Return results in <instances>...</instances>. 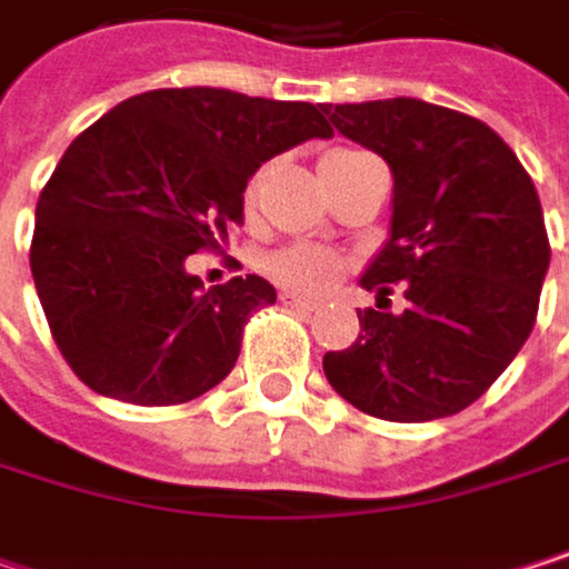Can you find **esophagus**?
Here are the masks:
<instances>
[{
  "label": "esophagus",
  "mask_w": 569,
  "mask_h": 569,
  "mask_svg": "<svg viewBox=\"0 0 569 569\" xmlns=\"http://www.w3.org/2000/svg\"><path fill=\"white\" fill-rule=\"evenodd\" d=\"M280 302L289 306V309H299V312H312L319 302L316 299H306V296H299V292H280Z\"/></svg>",
  "instance_id": "34e87169"
}]
</instances>
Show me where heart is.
I'll use <instances>...</instances> for the list:
<instances>
[{"label":"heart","mask_w":569,"mask_h":569,"mask_svg":"<svg viewBox=\"0 0 569 569\" xmlns=\"http://www.w3.org/2000/svg\"><path fill=\"white\" fill-rule=\"evenodd\" d=\"M349 154H356V151H336V154H329L322 161V168H329V164H336V161H342ZM263 180H267V171L250 177L247 193H243L247 207L257 203V197L263 190ZM267 273L286 289L312 296V292H326L346 273V260L336 250H326V247H316V243H292V247H283V250L267 257Z\"/></svg>","instance_id":"heart-1"}]
</instances>
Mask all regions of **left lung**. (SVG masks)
Returning a JSON list of instances; mask_svg holds the SVG:
<instances>
[{
	"label": "left lung",
	"instance_id": "obj_1",
	"mask_svg": "<svg viewBox=\"0 0 569 569\" xmlns=\"http://www.w3.org/2000/svg\"><path fill=\"white\" fill-rule=\"evenodd\" d=\"M349 141L386 158L392 233L362 286L408 306L359 312V339L322 356L329 386L386 421L448 418L485 396L527 342L550 267L530 173L478 118L418 98L326 104Z\"/></svg>",
	"mask_w": 569,
	"mask_h": 569
}]
</instances>
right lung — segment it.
<instances>
[{
  "mask_svg": "<svg viewBox=\"0 0 569 569\" xmlns=\"http://www.w3.org/2000/svg\"><path fill=\"white\" fill-rule=\"evenodd\" d=\"M322 104L227 88H158L114 104L39 193L32 280L71 372L98 396L180 405L240 356L247 319L277 302L263 277L203 289L187 257L243 223L247 180L309 138Z\"/></svg>",
  "mask_w": 569,
  "mask_h": 569,
  "instance_id": "right-lung-1",
  "label": "right lung"
}]
</instances>
